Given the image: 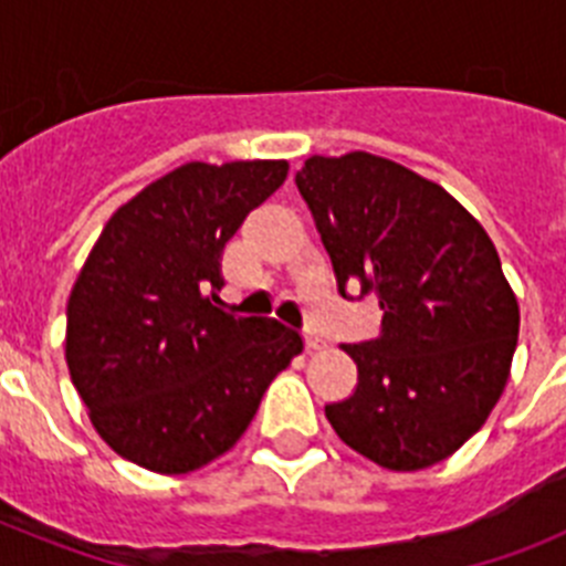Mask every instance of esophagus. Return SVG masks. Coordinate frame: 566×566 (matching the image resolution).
<instances>
[{
    "label": "esophagus",
    "instance_id": "obj_1",
    "mask_svg": "<svg viewBox=\"0 0 566 566\" xmlns=\"http://www.w3.org/2000/svg\"><path fill=\"white\" fill-rule=\"evenodd\" d=\"M303 345H306V352L312 354V352H319V348H323V339H319L317 334H306V337H303Z\"/></svg>",
    "mask_w": 566,
    "mask_h": 566
}]
</instances>
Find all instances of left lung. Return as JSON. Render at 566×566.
<instances>
[{
    "label": "left lung",
    "instance_id": "left-lung-1",
    "mask_svg": "<svg viewBox=\"0 0 566 566\" xmlns=\"http://www.w3.org/2000/svg\"><path fill=\"white\" fill-rule=\"evenodd\" d=\"M337 286L377 294L382 334L343 352L357 391L326 405L337 437L388 470L457 453L502 397L518 303L482 223L439 184L371 153L297 172Z\"/></svg>",
    "mask_w": 566,
    "mask_h": 566
}]
</instances>
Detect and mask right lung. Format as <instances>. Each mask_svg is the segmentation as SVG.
I'll use <instances>...</instances> for the list:
<instances>
[{
    "label": "right lung",
    "instance_id": "right-lung-1",
    "mask_svg": "<svg viewBox=\"0 0 566 566\" xmlns=\"http://www.w3.org/2000/svg\"><path fill=\"white\" fill-rule=\"evenodd\" d=\"M286 161H192L115 209L67 300L70 379L98 437L155 473L227 453L303 339L214 303L227 240Z\"/></svg>",
    "mask_w": 566,
    "mask_h": 566
}]
</instances>
